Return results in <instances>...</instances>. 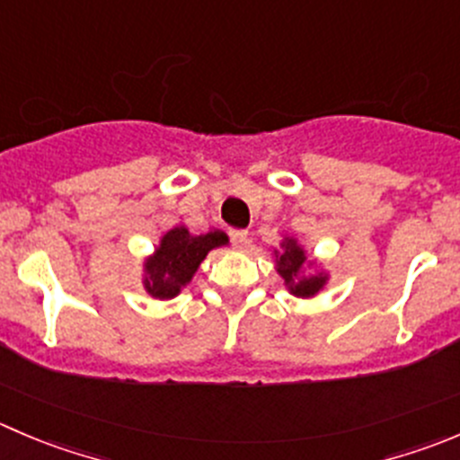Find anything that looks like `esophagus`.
<instances>
[{"label":"esophagus","mask_w":460,"mask_h":460,"mask_svg":"<svg viewBox=\"0 0 460 460\" xmlns=\"http://www.w3.org/2000/svg\"><path fill=\"white\" fill-rule=\"evenodd\" d=\"M231 243H234L235 249H243L244 244L249 243L247 231H234V234H231Z\"/></svg>","instance_id":"esophagus-1"}]
</instances>
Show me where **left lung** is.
Listing matches in <instances>:
<instances>
[{
  "label": "left lung",
  "instance_id": "obj_1",
  "mask_svg": "<svg viewBox=\"0 0 460 460\" xmlns=\"http://www.w3.org/2000/svg\"><path fill=\"white\" fill-rule=\"evenodd\" d=\"M276 271L283 279L285 289L296 298H314L330 283V271L307 253L305 244L294 235H283L280 247L274 249Z\"/></svg>",
  "mask_w": 460,
  "mask_h": 460
}]
</instances>
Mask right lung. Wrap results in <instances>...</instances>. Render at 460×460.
Returning <instances> with one entry per match:
<instances>
[{"label":"right lung","mask_w":460,"mask_h":460,"mask_svg":"<svg viewBox=\"0 0 460 460\" xmlns=\"http://www.w3.org/2000/svg\"><path fill=\"white\" fill-rule=\"evenodd\" d=\"M226 244L229 235L225 231L213 229L208 234L193 235L184 225L168 229L159 238L155 252L141 262V285L146 294L159 301L175 298L198 274L208 252Z\"/></svg>","instance_id":"obj_1"}]
</instances>
